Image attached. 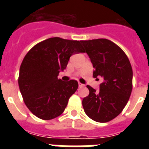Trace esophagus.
<instances>
[{
    "label": "esophagus",
    "mask_w": 149,
    "mask_h": 149,
    "mask_svg": "<svg viewBox=\"0 0 149 149\" xmlns=\"http://www.w3.org/2000/svg\"><path fill=\"white\" fill-rule=\"evenodd\" d=\"M78 85H79V87H84V84H80V83H79V84H78Z\"/></svg>",
    "instance_id": "esophagus-1"
}]
</instances>
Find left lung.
<instances>
[{
	"mask_svg": "<svg viewBox=\"0 0 149 149\" xmlns=\"http://www.w3.org/2000/svg\"><path fill=\"white\" fill-rule=\"evenodd\" d=\"M80 42L94 68L93 77L104 79L100 91L86 86L90 93L82 101L84 111L92 120L107 122L120 114L129 100L133 78L132 65L124 51L108 39Z\"/></svg>",
	"mask_w": 149,
	"mask_h": 149,
	"instance_id": "1",
	"label": "left lung"
}]
</instances>
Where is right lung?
<instances>
[{"label": "right lung", "instance_id": "add662e5", "mask_svg": "<svg viewBox=\"0 0 149 149\" xmlns=\"http://www.w3.org/2000/svg\"><path fill=\"white\" fill-rule=\"evenodd\" d=\"M84 52L80 42L58 37L36 45L24 56L20 67L18 85L24 102L31 113L42 120L61 115L78 83L58 79L72 55Z\"/></svg>", "mask_w": 149, "mask_h": 149}]
</instances>
